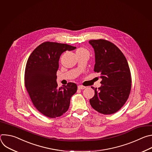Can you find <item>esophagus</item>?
Here are the masks:
<instances>
[{"label":"esophagus","instance_id":"1","mask_svg":"<svg viewBox=\"0 0 152 152\" xmlns=\"http://www.w3.org/2000/svg\"><path fill=\"white\" fill-rule=\"evenodd\" d=\"M77 88H78V89H79V90H83V89H85L86 87H85V86H82V85H79V86H77Z\"/></svg>","mask_w":152,"mask_h":152}]
</instances>
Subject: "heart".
Segmentation results:
<instances>
[{
	"instance_id": "b5f03b06",
	"label": "heart",
	"mask_w": 152,
	"mask_h": 152,
	"mask_svg": "<svg viewBox=\"0 0 152 152\" xmlns=\"http://www.w3.org/2000/svg\"><path fill=\"white\" fill-rule=\"evenodd\" d=\"M82 53H89L88 50L84 48H80L77 49L76 54H82Z\"/></svg>"
}]
</instances>
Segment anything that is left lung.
Masks as SVG:
<instances>
[{"instance_id": "8db88e82", "label": "left lung", "mask_w": 152, "mask_h": 152, "mask_svg": "<svg viewBox=\"0 0 152 152\" xmlns=\"http://www.w3.org/2000/svg\"><path fill=\"white\" fill-rule=\"evenodd\" d=\"M89 43L95 52L94 71L100 73L102 79V86L94 89L90 104L101 114H114L121 109L131 93L132 79L128 62L121 51L109 41L93 39Z\"/></svg>"}]
</instances>
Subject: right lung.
Masks as SVG:
<instances>
[{
    "label": "right lung",
    "mask_w": 152,
    "mask_h": 152,
    "mask_svg": "<svg viewBox=\"0 0 152 152\" xmlns=\"http://www.w3.org/2000/svg\"><path fill=\"white\" fill-rule=\"evenodd\" d=\"M76 48L47 41L39 45L30 55L25 68V85L36 109L49 118L60 117L69 110L70 99L77 86L69 82L58 87L56 72L61 55Z\"/></svg>",
    "instance_id": "obj_1"
}]
</instances>
